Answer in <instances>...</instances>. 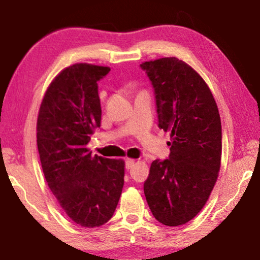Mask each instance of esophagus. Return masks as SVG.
<instances>
[{"label": "esophagus", "instance_id": "1", "mask_svg": "<svg viewBox=\"0 0 260 260\" xmlns=\"http://www.w3.org/2000/svg\"><path fill=\"white\" fill-rule=\"evenodd\" d=\"M134 164H136V160H134V159H126V169H132Z\"/></svg>", "mask_w": 260, "mask_h": 260}]
</instances>
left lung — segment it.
Segmentation results:
<instances>
[{"label": "left lung", "mask_w": 260, "mask_h": 260, "mask_svg": "<svg viewBox=\"0 0 260 260\" xmlns=\"http://www.w3.org/2000/svg\"><path fill=\"white\" fill-rule=\"evenodd\" d=\"M140 68L154 89L158 126L171 133L169 159L152 162L144 192L159 222L181 226L205 207L219 176V109L207 83L183 60L160 58Z\"/></svg>", "instance_id": "obj_1"}]
</instances>
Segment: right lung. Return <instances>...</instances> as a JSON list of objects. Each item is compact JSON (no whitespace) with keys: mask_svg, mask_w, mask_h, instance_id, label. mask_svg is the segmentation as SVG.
Returning a JSON list of instances; mask_svg holds the SVG:
<instances>
[{"mask_svg":"<svg viewBox=\"0 0 260 260\" xmlns=\"http://www.w3.org/2000/svg\"><path fill=\"white\" fill-rule=\"evenodd\" d=\"M108 67L78 63L51 82L40 105L37 144L48 188L82 227L112 219L123 188L124 161L91 155L86 145L101 126L98 82Z\"/></svg>","mask_w":260,"mask_h":260,"instance_id":"obj_1","label":"right lung"}]
</instances>
